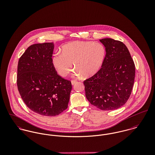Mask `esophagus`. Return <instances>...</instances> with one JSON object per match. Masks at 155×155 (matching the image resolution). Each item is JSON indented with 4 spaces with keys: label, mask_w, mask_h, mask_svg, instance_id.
I'll return each instance as SVG.
<instances>
[{
    "label": "esophagus",
    "mask_w": 155,
    "mask_h": 155,
    "mask_svg": "<svg viewBox=\"0 0 155 155\" xmlns=\"http://www.w3.org/2000/svg\"><path fill=\"white\" fill-rule=\"evenodd\" d=\"M71 83L72 85H74L75 84H76V83H77V81H75V80H72V81H71Z\"/></svg>",
    "instance_id": "1"
}]
</instances>
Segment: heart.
I'll list each match as a JSON object with an SVG mask.
<instances>
[{
    "label": "heart",
    "instance_id": "heart-1",
    "mask_svg": "<svg viewBox=\"0 0 155 155\" xmlns=\"http://www.w3.org/2000/svg\"><path fill=\"white\" fill-rule=\"evenodd\" d=\"M106 54L104 46L100 42L74 41L63 45L61 53H54L52 63L62 77H66L71 72L73 64L75 76L89 78L99 71Z\"/></svg>",
    "mask_w": 155,
    "mask_h": 155
}]
</instances>
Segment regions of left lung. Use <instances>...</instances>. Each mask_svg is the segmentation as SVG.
Here are the masks:
<instances>
[{
    "label": "left lung",
    "instance_id": "left-lung-1",
    "mask_svg": "<svg viewBox=\"0 0 155 155\" xmlns=\"http://www.w3.org/2000/svg\"><path fill=\"white\" fill-rule=\"evenodd\" d=\"M106 50L101 68L84 81L89 103L102 110L124 106L130 98L135 78V64L123 42L111 38L100 40Z\"/></svg>",
    "mask_w": 155,
    "mask_h": 155
}]
</instances>
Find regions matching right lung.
<instances>
[{"instance_id":"add662e5","label":"right lung","mask_w":155,"mask_h":155,"mask_svg":"<svg viewBox=\"0 0 155 155\" xmlns=\"http://www.w3.org/2000/svg\"><path fill=\"white\" fill-rule=\"evenodd\" d=\"M52 42L30 46L20 57L17 87L23 101L36 113L54 116L67 109L71 91L69 81L60 76L52 63Z\"/></svg>"}]
</instances>
